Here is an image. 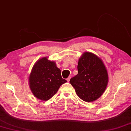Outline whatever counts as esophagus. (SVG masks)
<instances>
[{
	"instance_id": "obj_1",
	"label": "esophagus",
	"mask_w": 131,
	"mask_h": 131,
	"mask_svg": "<svg viewBox=\"0 0 131 131\" xmlns=\"http://www.w3.org/2000/svg\"><path fill=\"white\" fill-rule=\"evenodd\" d=\"M70 79H71V77H69L68 78H67V82H70Z\"/></svg>"
}]
</instances>
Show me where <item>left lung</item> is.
<instances>
[{
    "instance_id": "obj_1",
    "label": "left lung",
    "mask_w": 131,
    "mask_h": 131,
    "mask_svg": "<svg viewBox=\"0 0 131 131\" xmlns=\"http://www.w3.org/2000/svg\"><path fill=\"white\" fill-rule=\"evenodd\" d=\"M78 74L70 79L78 96L84 101L93 102L104 93L108 75L102 61L95 54L85 52L79 59Z\"/></svg>"
}]
</instances>
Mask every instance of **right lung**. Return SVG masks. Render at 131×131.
<instances>
[{"instance_id": "right-lung-1", "label": "right lung", "mask_w": 131, "mask_h": 131, "mask_svg": "<svg viewBox=\"0 0 131 131\" xmlns=\"http://www.w3.org/2000/svg\"><path fill=\"white\" fill-rule=\"evenodd\" d=\"M67 82L63 79L61 71L54 61L47 57L39 60L34 64L29 77V86L32 93L39 100L47 101L58 91L61 85Z\"/></svg>"}]
</instances>
